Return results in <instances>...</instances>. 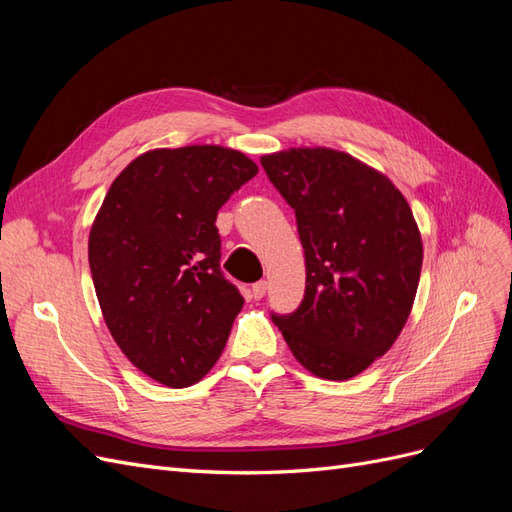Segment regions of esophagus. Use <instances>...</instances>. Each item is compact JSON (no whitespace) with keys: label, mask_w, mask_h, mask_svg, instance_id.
<instances>
[{"label":"esophagus","mask_w":512,"mask_h":512,"mask_svg":"<svg viewBox=\"0 0 512 512\" xmlns=\"http://www.w3.org/2000/svg\"><path fill=\"white\" fill-rule=\"evenodd\" d=\"M267 294V282L265 280H260V282H256L254 286H252V297L258 301V299H262Z\"/></svg>","instance_id":"34e87169"}]
</instances>
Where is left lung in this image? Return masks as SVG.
<instances>
[{"instance_id":"1","label":"left lung","mask_w":512,"mask_h":512,"mask_svg":"<svg viewBox=\"0 0 512 512\" xmlns=\"http://www.w3.org/2000/svg\"><path fill=\"white\" fill-rule=\"evenodd\" d=\"M260 164L297 215L307 275L297 312L273 322L307 371L350 380L404 329L421 280V230L393 181L350 153L292 147Z\"/></svg>"}]
</instances>
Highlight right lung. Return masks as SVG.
I'll return each mask as SVG.
<instances>
[{
	"label": "right lung",
	"instance_id": "1",
	"mask_svg": "<svg viewBox=\"0 0 512 512\" xmlns=\"http://www.w3.org/2000/svg\"><path fill=\"white\" fill-rule=\"evenodd\" d=\"M258 166L237 149H151L108 188L89 269L115 344L156 382L185 389L220 359L243 297L220 271V207Z\"/></svg>",
	"mask_w": 512,
	"mask_h": 512
}]
</instances>
